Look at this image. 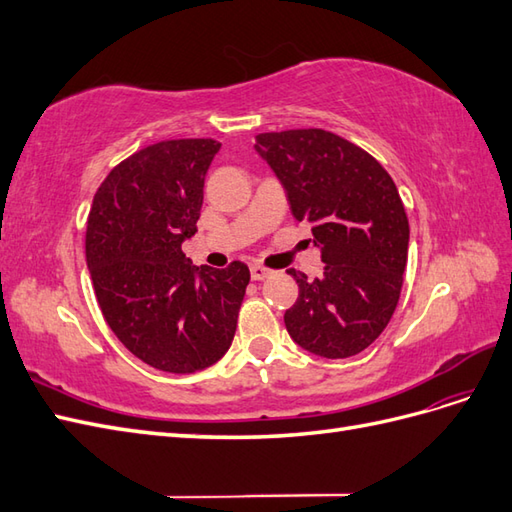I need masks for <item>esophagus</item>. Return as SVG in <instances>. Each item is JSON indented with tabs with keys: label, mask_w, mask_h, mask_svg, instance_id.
I'll use <instances>...</instances> for the list:
<instances>
[{
	"label": "esophagus",
	"mask_w": 512,
	"mask_h": 512,
	"mask_svg": "<svg viewBox=\"0 0 512 512\" xmlns=\"http://www.w3.org/2000/svg\"><path fill=\"white\" fill-rule=\"evenodd\" d=\"M250 275H252L254 282H260V280H267V277L271 275V271L265 269V267H260V265H252L250 267Z\"/></svg>",
	"instance_id": "esophagus-1"
}]
</instances>
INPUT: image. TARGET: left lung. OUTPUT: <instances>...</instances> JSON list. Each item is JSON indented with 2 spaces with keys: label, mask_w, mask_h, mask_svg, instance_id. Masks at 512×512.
<instances>
[{
  "label": "left lung",
  "mask_w": 512,
  "mask_h": 512,
  "mask_svg": "<svg viewBox=\"0 0 512 512\" xmlns=\"http://www.w3.org/2000/svg\"><path fill=\"white\" fill-rule=\"evenodd\" d=\"M254 149L282 181L290 211L312 224L322 275L288 269L299 299L290 337L324 359H348L389 324L408 262L410 226L391 175L367 151L327 130L256 136Z\"/></svg>",
  "instance_id": "1"
}]
</instances>
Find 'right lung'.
Returning a JSON list of instances; mask_svg holds the SVG:
<instances>
[{
    "label": "right lung",
    "instance_id": "right-lung-1",
    "mask_svg": "<svg viewBox=\"0 0 512 512\" xmlns=\"http://www.w3.org/2000/svg\"><path fill=\"white\" fill-rule=\"evenodd\" d=\"M220 147L213 138H179L136 151L102 181L87 218V269L104 320L134 356L168 374L222 359L250 284L239 260L192 267L181 252Z\"/></svg>",
    "mask_w": 512,
    "mask_h": 512
}]
</instances>
